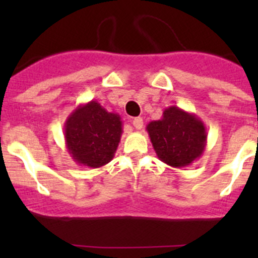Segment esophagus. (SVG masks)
Segmentation results:
<instances>
[{"label":"esophagus","instance_id":"obj_1","mask_svg":"<svg viewBox=\"0 0 258 258\" xmlns=\"http://www.w3.org/2000/svg\"><path fill=\"white\" fill-rule=\"evenodd\" d=\"M132 124H134V127L136 130H141L142 127H144V119H142L141 117H136V118H134V121H132Z\"/></svg>","mask_w":258,"mask_h":258}]
</instances>
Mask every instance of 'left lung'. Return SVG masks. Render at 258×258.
<instances>
[{
    "label": "left lung",
    "instance_id": "8db88e82",
    "mask_svg": "<svg viewBox=\"0 0 258 258\" xmlns=\"http://www.w3.org/2000/svg\"><path fill=\"white\" fill-rule=\"evenodd\" d=\"M158 160L175 168L186 167L204 155L207 132L195 113L170 106L157 121L146 127Z\"/></svg>",
    "mask_w": 258,
    "mask_h": 258
}]
</instances>
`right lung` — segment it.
Instances as JSON below:
<instances>
[{
	"mask_svg": "<svg viewBox=\"0 0 258 258\" xmlns=\"http://www.w3.org/2000/svg\"><path fill=\"white\" fill-rule=\"evenodd\" d=\"M122 132L121 116L108 112L93 100L77 106L63 127L67 152L77 165L91 168L112 161Z\"/></svg>",
	"mask_w": 258,
	"mask_h": 258,
	"instance_id": "add662e5",
	"label": "right lung"
}]
</instances>
